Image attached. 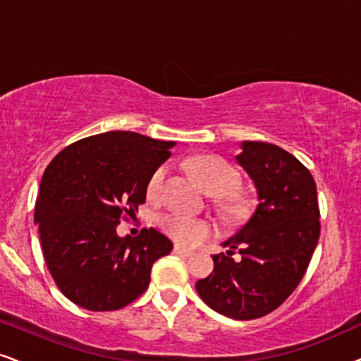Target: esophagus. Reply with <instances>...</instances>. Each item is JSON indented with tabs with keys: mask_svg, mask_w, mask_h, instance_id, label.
Listing matches in <instances>:
<instances>
[{
	"mask_svg": "<svg viewBox=\"0 0 361 361\" xmlns=\"http://www.w3.org/2000/svg\"><path fill=\"white\" fill-rule=\"evenodd\" d=\"M173 252H177V255H182V256H192L194 255V251H190V249H188V247H182V246H179V244H176V246H173Z\"/></svg>",
	"mask_w": 361,
	"mask_h": 361,
	"instance_id": "obj_1",
	"label": "esophagus"
}]
</instances>
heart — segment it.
<instances>
[{"label": "heart", "mask_w": 361, "mask_h": 361, "mask_svg": "<svg viewBox=\"0 0 361 361\" xmlns=\"http://www.w3.org/2000/svg\"><path fill=\"white\" fill-rule=\"evenodd\" d=\"M189 167L194 177L207 194L216 195L217 206L224 214L238 217L249 211V199L244 194L235 192L239 184V173L235 169L221 157L202 155L189 160ZM167 177V166H160L150 176L147 184L149 197L157 199L162 194ZM160 228L171 235L173 241L180 244H194L211 233V224L204 219H197L179 211H171L160 216Z\"/></svg>", "instance_id": "obj_1"}]
</instances>
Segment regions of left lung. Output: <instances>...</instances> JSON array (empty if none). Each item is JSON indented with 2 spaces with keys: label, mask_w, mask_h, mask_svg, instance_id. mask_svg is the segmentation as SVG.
<instances>
[{
  "label": "left lung",
  "mask_w": 361,
  "mask_h": 361,
  "mask_svg": "<svg viewBox=\"0 0 361 361\" xmlns=\"http://www.w3.org/2000/svg\"><path fill=\"white\" fill-rule=\"evenodd\" d=\"M235 160L257 190L246 224L214 255V271L195 283L209 308L233 319H255L288 300L308 269L319 239L317 184L281 147L243 142ZM240 252V259L232 256Z\"/></svg>",
  "instance_id": "8db88e82"
}]
</instances>
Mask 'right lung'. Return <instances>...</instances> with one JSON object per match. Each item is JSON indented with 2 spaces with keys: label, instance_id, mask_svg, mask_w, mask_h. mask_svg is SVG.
Listing matches in <instances>:
<instances>
[{
  "label": "right lung",
  "instance_id": "1",
  "mask_svg": "<svg viewBox=\"0 0 361 361\" xmlns=\"http://www.w3.org/2000/svg\"><path fill=\"white\" fill-rule=\"evenodd\" d=\"M173 142L105 132L65 147L44 169L35 206L43 257L72 303L114 311L149 288L150 269L172 251L155 229L118 238L117 226L145 202L147 184Z\"/></svg>",
  "mask_w": 361,
  "mask_h": 361
}]
</instances>
